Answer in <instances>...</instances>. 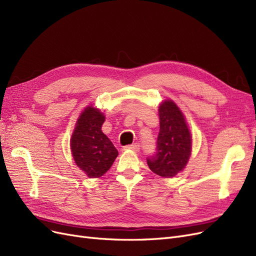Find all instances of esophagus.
Here are the masks:
<instances>
[{
    "instance_id": "esophagus-1",
    "label": "esophagus",
    "mask_w": 256,
    "mask_h": 256,
    "mask_svg": "<svg viewBox=\"0 0 256 256\" xmlns=\"http://www.w3.org/2000/svg\"><path fill=\"white\" fill-rule=\"evenodd\" d=\"M141 148V145L138 143H134V144H131V145H127L124 147V150H132L134 152H138Z\"/></svg>"
}]
</instances>
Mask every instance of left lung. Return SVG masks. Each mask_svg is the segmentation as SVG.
Listing matches in <instances>:
<instances>
[{"label": "left lung", "mask_w": 256, "mask_h": 256, "mask_svg": "<svg viewBox=\"0 0 256 256\" xmlns=\"http://www.w3.org/2000/svg\"><path fill=\"white\" fill-rule=\"evenodd\" d=\"M160 130L156 152L147 157V164L162 177H174L182 171L191 154V136L182 111L172 100L159 106Z\"/></svg>", "instance_id": "obj_1"}]
</instances>
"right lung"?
<instances>
[{
  "mask_svg": "<svg viewBox=\"0 0 256 256\" xmlns=\"http://www.w3.org/2000/svg\"><path fill=\"white\" fill-rule=\"evenodd\" d=\"M104 116L88 106L76 122L70 140L74 159L90 178L102 176L111 168L118 152L102 131Z\"/></svg>",
  "mask_w": 256,
  "mask_h": 256,
  "instance_id": "obj_1",
  "label": "right lung"
}]
</instances>
